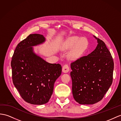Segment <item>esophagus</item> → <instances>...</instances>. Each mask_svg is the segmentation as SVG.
<instances>
[{"mask_svg": "<svg viewBox=\"0 0 121 121\" xmlns=\"http://www.w3.org/2000/svg\"><path fill=\"white\" fill-rule=\"evenodd\" d=\"M62 71L64 73L68 72L69 71V67L68 65L67 64L64 65V66L63 67V68H62Z\"/></svg>", "mask_w": 121, "mask_h": 121, "instance_id": "obj_1", "label": "esophagus"}]
</instances>
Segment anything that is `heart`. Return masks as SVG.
<instances>
[{
  "instance_id": "b5f03b06",
  "label": "heart",
  "mask_w": 121,
  "mask_h": 121,
  "mask_svg": "<svg viewBox=\"0 0 121 121\" xmlns=\"http://www.w3.org/2000/svg\"><path fill=\"white\" fill-rule=\"evenodd\" d=\"M89 42L86 38L76 36L69 37L64 41L63 48L65 50H71L68 55V57L71 60H76L82 56L88 50Z\"/></svg>"
}]
</instances>
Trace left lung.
I'll use <instances>...</instances> for the list:
<instances>
[{"label": "left lung", "mask_w": 121, "mask_h": 121, "mask_svg": "<svg viewBox=\"0 0 121 121\" xmlns=\"http://www.w3.org/2000/svg\"><path fill=\"white\" fill-rule=\"evenodd\" d=\"M94 37L98 43L95 50L71 64L73 96L80 104L100 101L112 83V57L105 43Z\"/></svg>", "instance_id": "left-lung-1"}]
</instances>
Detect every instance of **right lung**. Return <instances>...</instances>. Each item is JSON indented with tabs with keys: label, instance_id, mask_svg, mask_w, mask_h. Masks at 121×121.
<instances>
[{
	"label": "right lung",
	"instance_id": "add662e5",
	"mask_svg": "<svg viewBox=\"0 0 121 121\" xmlns=\"http://www.w3.org/2000/svg\"><path fill=\"white\" fill-rule=\"evenodd\" d=\"M45 41L43 35L30 34L17 45L11 60L15 87L26 102L33 105L48 102L61 73L60 64L47 62L34 52L33 47Z\"/></svg>",
	"mask_w": 121,
	"mask_h": 121
}]
</instances>
